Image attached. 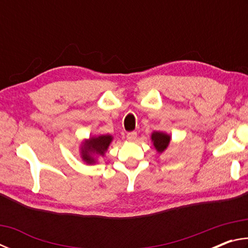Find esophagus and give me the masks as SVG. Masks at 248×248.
Masks as SVG:
<instances>
[{
    "label": "esophagus",
    "instance_id": "1",
    "mask_svg": "<svg viewBox=\"0 0 248 248\" xmlns=\"http://www.w3.org/2000/svg\"><path fill=\"white\" fill-rule=\"evenodd\" d=\"M136 139H137V132L132 131V132L127 133V140L128 141H134Z\"/></svg>",
    "mask_w": 248,
    "mask_h": 248
}]
</instances>
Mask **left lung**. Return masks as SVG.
Wrapping results in <instances>:
<instances>
[{
  "label": "left lung",
  "instance_id": "obj_1",
  "mask_svg": "<svg viewBox=\"0 0 248 248\" xmlns=\"http://www.w3.org/2000/svg\"><path fill=\"white\" fill-rule=\"evenodd\" d=\"M151 139H152L154 148L156 149L158 153L164 152V151L167 149L170 142V136L164 132H159V131H154L151 136Z\"/></svg>",
  "mask_w": 248,
  "mask_h": 248
}]
</instances>
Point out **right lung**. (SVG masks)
Wrapping results in <instances>:
<instances>
[{"mask_svg": "<svg viewBox=\"0 0 248 248\" xmlns=\"http://www.w3.org/2000/svg\"><path fill=\"white\" fill-rule=\"evenodd\" d=\"M112 137L109 134L98 137H92L89 140H85L81 145V157L86 164H95L96 158L94 155L104 156L109 144L111 143Z\"/></svg>", "mask_w": 248, "mask_h": 248, "instance_id": "1", "label": "right lung"}]
</instances>
